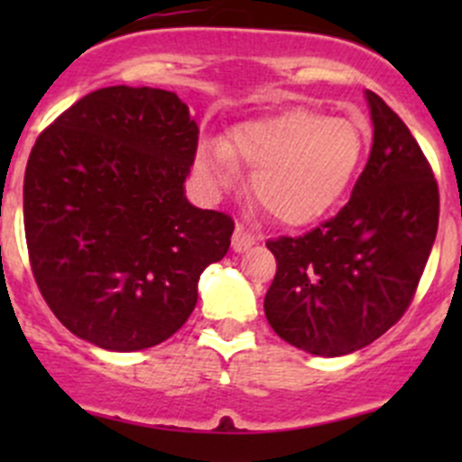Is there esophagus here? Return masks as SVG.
Here are the masks:
<instances>
[{
  "label": "esophagus",
  "instance_id": "1",
  "mask_svg": "<svg viewBox=\"0 0 462 462\" xmlns=\"http://www.w3.org/2000/svg\"><path fill=\"white\" fill-rule=\"evenodd\" d=\"M254 241H257V236H254L253 232L245 230V227L241 226V223H236L235 236H232V248H235L236 253H244V250H248L250 245L254 244Z\"/></svg>",
  "mask_w": 462,
  "mask_h": 462
}]
</instances>
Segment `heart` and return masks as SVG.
<instances>
[{
	"label": "heart",
	"mask_w": 462,
	"mask_h": 462,
	"mask_svg": "<svg viewBox=\"0 0 462 462\" xmlns=\"http://www.w3.org/2000/svg\"><path fill=\"white\" fill-rule=\"evenodd\" d=\"M365 149L366 134L351 118L291 109L236 125L226 144L203 149L201 167L217 183H230L235 165L254 171L259 208L283 226H309L342 201Z\"/></svg>",
	"instance_id": "b5f03b06"
}]
</instances>
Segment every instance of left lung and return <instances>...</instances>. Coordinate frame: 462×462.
I'll list each match as a JSON object with an SVG mask.
<instances>
[{
    "label": "left lung",
    "instance_id": "left-lung-1",
    "mask_svg": "<svg viewBox=\"0 0 462 462\" xmlns=\"http://www.w3.org/2000/svg\"><path fill=\"white\" fill-rule=\"evenodd\" d=\"M366 100L374 147L348 203L306 235L265 241L277 259L265 318L313 356H346L398 324L436 241L440 197L430 161L377 93Z\"/></svg>",
    "mask_w": 462,
    "mask_h": 462
}]
</instances>
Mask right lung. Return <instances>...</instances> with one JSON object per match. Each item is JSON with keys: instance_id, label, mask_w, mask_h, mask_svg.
Instances as JSON below:
<instances>
[{"instance_id": "obj_1", "label": "right lung", "mask_w": 462, "mask_h": 462, "mask_svg": "<svg viewBox=\"0 0 462 462\" xmlns=\"http://www.w3.org/2000/svg\"><path fill=\"white\" fill-rule=\"evenodd\" d=\"M199 125L176 93L106 87L37 136L24 176L32 277L53 315L106 351L156 346L188 321L235 221L188 203Z\"/></svg>"}]
</instances>
